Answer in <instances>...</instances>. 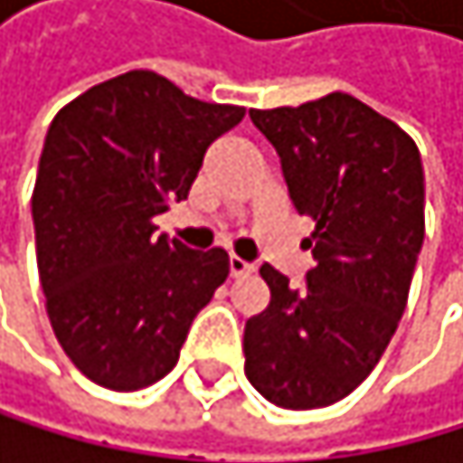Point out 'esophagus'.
Returning <instances> with one entry per match:
<instances>
[{
	"instance_id": "34e87169",
	"label": "esophagus",
	"mask_w": 463,
	"mask_h": 463,
	"mask_svg": "<svg viewBox=\"0 0 463 463\" xmlns=\"http://www.w3.org/2000/svg\"><path fill=\"white\" fill-rule=\"evenodd\" d=\"M227 266H230V278H244V275H252V269H255L252 263L241 260L239 255H230Z\"/></svg>"
}]
</instances>
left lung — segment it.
I'll use <instances>...</instances> for the list:
<instances>
[{
    "label": "left lung",
    "instance_id": "8db88e82",
    "mask_svg": "<svg viewBox=\"0 0 463 463\" xmlns=\"http://www.w3.org/2000/svg\"><path fill=\"white\" fill-rule=\"evenodd\" d=\"M250 118L317 224V263L299 288L260 266L272 297L247 319L244 372L269 402L311 411L347 397L397 330L425 239L422 161L402 128L342 91Z\"/></svg>",
    "mask_w": 463,
    "mask_h": 463
}]
</instances>
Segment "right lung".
Wrapping results in <instances>:
<instances>
[{
  "label": "right lung",
  "mask_w": 463,
  "mask_h": 463,
  "mask_svg": "<svg viewBox=\"0 0 463 463\" xmlns=\"http://www.w3.org/2000/svg\"><path fill=\"white\" fill-rule=\"evenodd\" d=\"M241 118L144 69L52 118L33 188L38 275L63 353L97 386L136 392L169 375L227 280L224 250H185L152 219L188 197L205 149Z\"/></svg>",
  "instance_id": "1"
}]
</instances>
